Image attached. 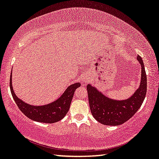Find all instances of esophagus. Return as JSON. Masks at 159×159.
<instances>
[{
    "label": "esophagus",
    "instance_id": "obj_1",
    "mask_svg": "<svg viewBox=\"0 0 159 159\" xmlns=\"http://www.w3.org/2000/svg\"><path fill=\"white\" fill-rule=\"evenodd\" d=\"M90 77L89 76V75H85V77H84V80H83V82L84 83V84H89V83L90 82Z\"/></svg>",
    "mask_w": 159,
    "mask_h": 159
}]
</instances>
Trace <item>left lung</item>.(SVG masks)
Listing matches in <instances>:
<instances>
[{
  "label": "left lung",
  "mask_w": 159,
  "mask_h": 159,
  "mask_svg": "<svg viewBox=\"0 0 159 159\" xmlns=\"http://www.w3.org/2000/svg\"><path fill=\"white\" fill-rule=\"evenodd\" d=\"M137 59L142 66L140 85L127 99H111L95 87L90 84L87 85L90 111L93 117L101 124L109 126L122 125L129 120L142 106L147 94V80L142 59L139 55Z\"/></svg>",
  "instance_id": "8db88e82"
}]
</instances>
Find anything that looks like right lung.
<instances>
[{
	"instance_id": "obj_1",
	"label": "right lung",
	"mask_w": 159,
	"mask_h": 159,
	"mask_svg": "<svg viewBox=\"0 0 159 159\" xmlns=\"http://www.w3.org/2000/svg\"><path fill=\"white\" fill-rule=\"evenodd\" d=\"M80 86V83H75L69 85L57 100L47 105L36 106L25 102L17 97L12 85V71L10 79V88H11V94L21 112L32 120L39 122L49 123V124L57 122L65 117L69 110L75 90Z\"/></svg>"
}]
</instances>
